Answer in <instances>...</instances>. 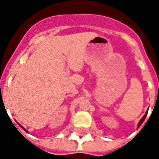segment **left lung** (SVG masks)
Masks as SVG:
<instances>
[{"mask_svg": "<svg viewBox=\"0 0 159 159\" xmlns=\"http://www.w3.org/2000/svg\"><path fill=\"white\" fill-rule=\"evenodd\" d=\"M147 113H148V110H147V111H146V112H145V114L144 115V116L141 119V120L139 121V123H138V126H137V128H139L140 126H141V125H142V123L144 122V120H145V117H146V116H147Z\"/></svg>", "mask_w": 159, "mask_h": 159, "instance_id": "1", "label": "left lung"}]
</instances>
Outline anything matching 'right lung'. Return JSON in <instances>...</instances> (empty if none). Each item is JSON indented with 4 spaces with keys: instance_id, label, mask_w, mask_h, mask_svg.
<instances>
[{
    "instance_id": "add662e5",
    "label": "right lung",
    "mask_w": 159,
    "mask_h": 159,
    "mask_svg": "<svg viewBox=\"0 0 159 159\" xmlns=\"http://www.w3.org/2000/svg\"><path fill=\"white\" fill-rule=\"evenodd\" d=\"M20 126H21V125H20ZM21 128H22V129H23V130H25V131H26V133H28V131H27V130H26V129H24V128H23V127H22V126H21Z\"/></svg>"
}]
</instances>
